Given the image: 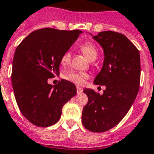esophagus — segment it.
Here are the masks:
<instances>
[{"label": "esophagus", "mask_w": 154, "mask_h": 154, "mask_svg": "<svg viewBox=\"0 0 154 154\" xmlns=\"http://www.w3.org/2000/svg\"><path fill=\"white\" fill-rule=\"evenodd\" d=\"M77 94H81V93H82V92H83V89H82V88H81V87L77 86Z\"/></svg>", "instance_id": "obj_1"}]
</instances>
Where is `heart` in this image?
Instances as JSON below:
<instances>
[{
  "label": "heart",
  "instance_id": "b5f03b06",
  "mask_svg": "<svg viewBox=\"0 0 154 154\" xmlns=\"http://www.w3.org/2000/svg\"><path fill=\"white\" fill-rule=\"evenodd\" d=\"M81 50L89 60H94L97 57V49L94 45L90 42H86L81 45ZM70 53H65L60 59V64L62 66H66L70 62ZM89 75L86 72H69L65 76V79L72 82L77 85H84L85 80L88 79Z\"/></svg>",
  "mask_w": 154,
  "mask_h": 154
}]
</instances>
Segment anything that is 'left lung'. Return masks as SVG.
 Segmentation results:
<instances>
[{
	"instance_id": "left-lung-1",
	"label": "left lung",
	"mask_w": 154,
	"mask_h": 154,
	"mask_svg": "<svg viewBox=\"0 0 154 154\" xmlns=\"http://www.w3.org/2000/svg\"><path fill=\"white\" fill-rule=\"evenodd\" d=\"M93 38L102 47L105 55L94 83L106 89L102 95L92 89H84L89 100L83 108L82 121L89 131L102 133L116 126L135 101L140 85L141 60L138 49L122 33L104 31Z\"/></svg>"
}]
</instances>
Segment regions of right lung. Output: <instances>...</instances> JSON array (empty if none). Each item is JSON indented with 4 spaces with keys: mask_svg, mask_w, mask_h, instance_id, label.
Listing matches in <instances>:
<instances>
[{
    "mask_svg": "<svg viewBox=\"0 0 154 154\" xmlns=\"http://www.w3.org/2000/svg\"><path fill=\"white\" fill-rule=\"evenodd\" d=\"M82 32L41 29L28 35L16 49L11 76L13 92L19 109L32 124H56L64 105L77 94L72 82L61 80L53 86L48 79L59 74L60 59Z\"/></svg>",
    "mask_w": 154,
    "mask_h": 154,
    "instance_id": "add662e5",
    "label": "right lung"
}]
</instances>
